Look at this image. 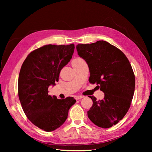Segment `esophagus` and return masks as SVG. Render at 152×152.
Instances as JSON below:
<instances>
[{"mask_svg": "<svg viewBox=\"0 0 152 152\" xmlns=\"http://www.w3.org/2000/svg\"><path fill=\"white\" fill-rule=\"evenodd\" d=\"M84 98L83 96H77L76 97H75V99H76V100H79V99H82V98Z\"/></svg>", "mask_w": 152, "mask_h": 152, "instance_id": "34e87169", "label": "esophagus"}]
</instances>
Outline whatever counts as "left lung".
I'll return each instance as SVG.
<instances>
[{
    "label": "left lung",
    "mask_w": 152,
    "mask_h": 152,
    "mask_svg": "<svg viewBox=\"0 0 152 152\" xmlns=\"http://www.w3.org/2000/svg\"><path fill=\"white\" fill-rule=\"evenodd\" d=\"M79 56L89 66L91 84L99 85L104 94L97 101L93 96V106L87 115L95 125L109 128L126 115L130 108L135 88V77L127 58L121 50L103 40L78 44Z\"/></svg>",
    "instance_id": "obj_1"
}]
</instances>
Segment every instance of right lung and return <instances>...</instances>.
Returning <instances> with one entry per match:
<instances>
[{
  "label": "right lung",
  "mask_w": 152,
  "mask_h": 152,
  "mask_svg": "<svg viewBox=\"0 0 152 152\" xmlns=\"http://www.w3.org/2000/svg\"><path fill=\"white\" fill-rule=\"evenodd\" d=\"M75 45H44L31 52L21 66L18 78V96L29 121L45 131L62 126L68 110L75 104L73 97L58 99L48 94L49 86L58 81L61 69L72 58Z\"/></svg>",
  "instance_id": "1"
}]
</instances>
